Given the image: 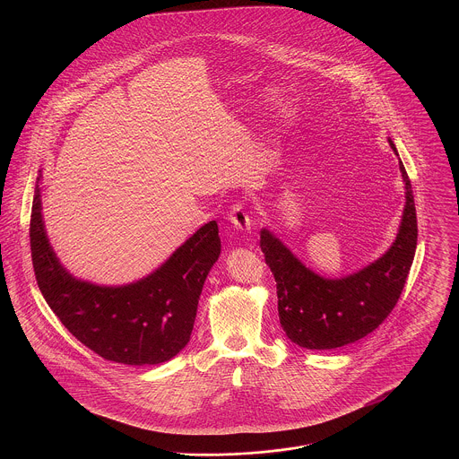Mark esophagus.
I'll list each match as a JSON object with an SVG mask.
<instances>
[{
    "instance_id": "esophagus-1",
    "label": "esophagus",
    "mask_w": 459,
    "mask_h": 459,
    "mask_svg": "<svg viewBox=\"0 0 459 459\" xmlns=\"http://www.w3.org/2000/svg\"><path fill=\"white\" fill-rule=\"evenodd\" d=\"M229 220H230V223H232L236 229H239L242 232H251V219H249L246 208H244L242 204H239V203L230 208Z\"/></svg>"
}]
</instances>
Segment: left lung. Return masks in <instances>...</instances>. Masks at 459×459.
<instances>
[{
  "mask_svg": "<svg viewBox=\"0 0 459 459\" xmlns=\"http://www.w3.org/2000/svg\"><path fill=\"white\" fill-rule=\"evenodd\" d=\"M389 144L397 153L393 139ZM406 204L393 246L377 262L342 279H325L306 268L268 229L262 251L279 298V318L285 335L306 350H335L368 335L393 311L415 258V197L403 163Z\"/></svg>",
  "mask_w": 459,
  "mask_h": 459,
  "instance_id": "obj_1",
  "label": "left lung"
}]
</instances>
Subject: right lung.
<instances>
[{
	"instance_id": "obj_1",
	"label": "right lung",
	"mask_w": 459,
	"mask_h": 459,
	"mask_svg": "<svg viewBox=\"0 0 459 459\" xmlns=\"http://www.w3.org/2000/svg\"><path fill=\"white\" fill-rule=\"evenodd\" d=\"M41 175L30 213V253L46 303L66 330L101 358L132 365L172 359L191 339L206 275L220 256L219 225L204 223L148 277L118 287L75 279L56 258L41 213Z\"/></svg>"
}]
</instances>
